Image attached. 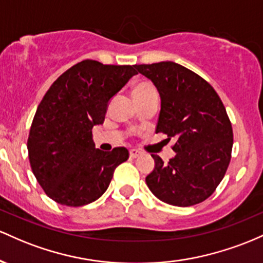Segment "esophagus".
<instances>
[{
    "label": "esophagus",
    "mask_w": 263,
    "mask_h": 263,
    "mask_svg": "<svg viewBox=\"0 0 263 263\" xmlns=\"http://www.w3.org/2000/svg\"><path fill=\"white\" fill-rule=\"evenodd\" d=\"M129 155H130V158L135 159V158H138V156H140L141 153L137 149H130V152H129Z\"/></svg>",
    "instance_id": "obj_1"
}]
</instances>
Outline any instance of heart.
I'll return each mask as SVG.
<instances>
[{"mask_svg":"<svg viewBox=\"0 0 263 263\" xmlns=\"http://www.w3.org/2000/svg\"><path fill=\"white\" fill-rule=\"evenodd\" d=\"M155 92V89L153 88V85L150 83H146V82H141V83H138L133 88L132 94L133 97H139V96H145V94Z\"/></svg>","mask_w":263,"mask_h":263,"instance_id":"b5f03b06","label":"heart"}]
</instances>
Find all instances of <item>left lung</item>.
Here are the masks:
<instances>
[{
	"label": "left lung",
	"instance_id": "1",
	"mask_svg": "<svg viewBox=\"0 0 263 263\" xmlns=\"http://www.w3.org/2000/svg\"><path fill=\"white\" fill-rule=\"evenodd\" d=\"M160 96L156 133L174 139V158L164 164L152 155L154 170L145 178L163 202L186 208L208 199L225 176L234 134L222 102L205 79L174 62L137 64Z\"/></svg>",
	"mask_w": 263,
	"mask_h": 263
}]
</instances>
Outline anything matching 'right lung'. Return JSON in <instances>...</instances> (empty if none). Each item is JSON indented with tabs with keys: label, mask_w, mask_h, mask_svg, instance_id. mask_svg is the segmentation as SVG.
Here are the masks:
<instances>
[{
	"label": "right lung",
	"mask_w": 263,
	"mask_h": 263,
	"mask_svg": "<svg viewBox=\"0 0 263 263\" xmlns=\"http://www.w3.org/2000/svg\"><path fill=\"white\" fill-rule=\"evenodd\" d=\"M134 68L83 61L44 94L27 149L38 184L55 202L77 208L96 201L107 191L116 167L128 160L123 146L97 149L92 129L104 122L109 102L137 74Z\"/></svg>",
	"instance_id": "add662e5"
}]
</instances>
